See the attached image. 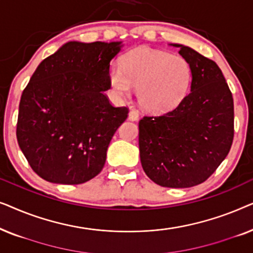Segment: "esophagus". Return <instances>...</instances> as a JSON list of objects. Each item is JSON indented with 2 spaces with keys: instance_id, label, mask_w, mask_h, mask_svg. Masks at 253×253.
Listing matches in <instances>:
<instances>
[{
  "instance_id": "1",
  "label": "esophagus",
  "mask_w": 253,
  "mask_h": 253,
  "mask_svg": "<svg viewBox=\"0 0 253 253\" xmlns=\"http://www.w3.org/2000/svg\"><path fill=\"white\" fill-rule=\"evenodd\" d=\"M138 117H139V114H138L137 110H134V109L130 110V112H129V120L137 121Z\"/></svg>"
}]
</instances>
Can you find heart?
I'll return each instance as SVG.
<instances>
[{
    "mask_svg": "<svg viewBox=\"0 0 253 253\" xmlns=\"http://www.w3.org/2000/svg\"><path fill=\"white\" fill-rule=\"evenodd\" d=\"M110 89L116 98H124L137 87V98L146 112L160 114L177 107L188 94L192 69L179 55L139 47L127 51L121 67L108 72Z\"/></svg>",
    "mask_w": 253,
    "mask_h": 253,
    "instance_id": "obj_1",
    "label": "heart"
}]
</instances>
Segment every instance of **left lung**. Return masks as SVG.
I'll list each match as a JSON object with an SVG mask.
<instances>
[{
    "mask_svg": "<svg viewBox=\"0 0 253 253\" xmlns=\"http://www.w3.org/2000/svg\"><path fill=\"white\" fill-rule=\"evenodd\" d=\"M192 69L191 91L175 109L139 121L144 171L166 188L205 182L229 153L234 139V100L215 62L172 43Z\"/></svg>",
    "mask_w": 253,
    "mask_h": 253,
    "instance_id": "left-lung-1",
    "label": "left lung"
}]
</instances>
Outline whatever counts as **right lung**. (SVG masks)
<instances>
[{
	"mask_svg": "<svg viewBox=\"0 0 253 253\" xmlns=\"http://www.w3.org/2000/svg\"><path fill=\"white\" fill-rule=\"evenodd\" d=\"M121 43L70 41L38 65L20 98L16 134L41 178L82 184L102 170L110 140L129 113L105 94Z\"/></svg>",
	"mask_w": 253,
	"mask_h": 253,
	"instance_id": "right-lung-1",
	"label": "right lung"
}]
</instances>
